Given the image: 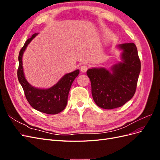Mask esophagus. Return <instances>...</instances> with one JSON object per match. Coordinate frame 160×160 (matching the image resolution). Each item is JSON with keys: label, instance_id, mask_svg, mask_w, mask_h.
Listing matches in <instances>:
<instances>
[{"label": "esophagus", "instance_id": "34e87169", "mask_svg": "<svg viewBox=\"0 0 160 160\" xmlns=\"http://www.w3.org/2000/svg\"><path fill=\"white\" fill-rule=\"evenodd\" d=\"M88 69V67L87 66V65H82V66L81 67V72H85Z\"/></svg>", "mask_w": 160, "mask_h": 160}]
</instances>
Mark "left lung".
Listing matches in <instances>:
<instances>
[{
    "label": "left lung",
    "instance_id": "1",
    "mask_svg": "<svg viewBox=\"0 0 160 160\" xmlns=\"http://www.w3.org/2000/svg\"><path fill=\"white\" fill-rule=\"evenodd\" d=\"M122 50V61L105 68H92L87 71L91 84V93L97 105L105 109L122 107L133 98L136 90L141 62L133 42L118 46Z\"/></svg>",
    "mask_w": 160,
    "mask_h": 160
}]
</instances>
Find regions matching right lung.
<instances>
[{"label": "right lung", "mask_w": 160, "mask_h": 160, "mask_svg": "<svg viewBox=\"0 0 160 160\" xmlns=\"http://www.w3.org/2000/svg\"><path fill=\"white\" fill-rule=\"evenodd\" d=\"M37 35L38 33H35L28 38L19 52L18 79L25 92L28 102L32 108L47 114H57L65 108L71 85L78 76L79 70L77 69L65 74L55 85L49 89L36 88L28 83L24 75L22 55L28 45Z\"/></svg>", "instance_id": "1"}]
</instances>
